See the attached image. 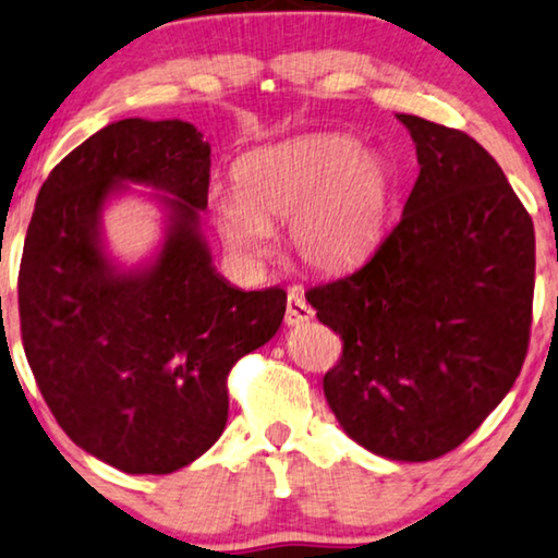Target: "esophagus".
Here are the masks:
<instances>
[{"instance_id":"34e87169","label":"esophagus","mask_w":558,"mask_h":558,"mask_svg":"<svg viewBox=\"0 0 558 558\" xmlns=\"http://www.w3.org/2000/svg\"><path fill=\"white\" fill-rule=\"evenodd\" d=\"M314 318V308L308 306L306 299L301 293L291 291L288 293V303H286V324L288 326H301L308 324Z\"/></svg>"}]
</instances>
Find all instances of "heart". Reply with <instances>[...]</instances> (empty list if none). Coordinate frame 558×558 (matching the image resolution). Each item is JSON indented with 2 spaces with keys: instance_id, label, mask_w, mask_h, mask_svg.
I'll return each mask as SVG.
<instances>
[{
  "instance_id": "b5f03b06",
  "label": "heart",
  "mask_w": 558,
  "mask_h": 558,
  "mask_svg": "<svg viewBox=\"0 0 558 558\" xmlns=\"http://www.w3.org/2000/svg\"><path fill=\"white\" fill-rule=\"evenodd\" d=\"M396 175L347 132H311L259 147L236 166V191L214 189V229L236 265L255 270L275 252V221L308 270L365 265L390 232Z\"/></svg>"
}]
</instances>
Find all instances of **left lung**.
I'll use <instances>...</instances> for the list:
<instances>
[{
	"mask_svg": "<svg viewBox=\"0 0 558 558\" xmlns=\"http://www.w3.org/2000/svg\"><path fill=\"white\" fill-rule=\"evenodd\" d=\"M418 155L403 219L306 301L344 341L324 375L349 439L396 462L457 449L521 375L536 234L508 178L459 130L398 114Z\"/></svg>",
	"mask_w": 558,
	"mask_h": 558,
	"instance_id": "8db88e82",
	"label": "left lung"
}]
</instances>
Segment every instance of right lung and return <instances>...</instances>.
Wrapping results in <instances>:
<instances>
[{"label": "right lung", "instance_id": "obj_1", "mask_svg": "<svg viewBox=\"0 0 558 558\" xmlns=\"http://www.w3.org/2000/svg\"><path fill=\"white\" fill-rule=\"evenodd\" d=\"M211 147L181 119H119L50 170L20 265V329L58 426L128 474H170L227 426V375L286 316L280 288L242 291L202 234ZM128 182L167 209L156 257L124 271L102 247V209Z\"/></svg>", "mask_w": 558, "mask_h": 558}]
</instances>
